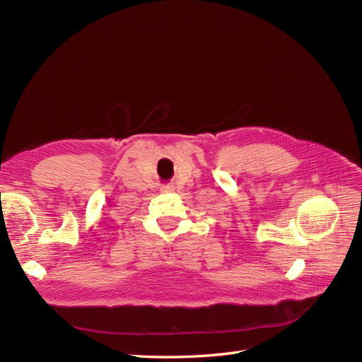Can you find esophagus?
<instances>
[{"mask_svg":"<svg viewBox=\"0 0 362 362\" xmlns=\"http://www.w3.org/2000/svg\"><path fill=\"white\" fill-rule=\"evenodd\" d=\"M172 190H173V185H163V187H161L163 193H168V192H172Z\"/></svg>","mask_w":362,"mask_h":362,"instance_id":"34e87169","label":"esophagus"}]
</instances>
